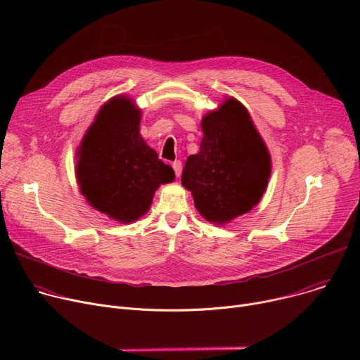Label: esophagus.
Wrapping results in <instances>:
<instances>
[{"instance_id": "obj_1", "label": "esophagus", "mask_w": 360, "mask_h": 360, "mask_svg": "<svg viewBox=\"0 0 360 360\" xmlns=\"http://www.w3.org/2000/svg\"><path fill=\"white\" fill-rule=\"evenodd\" d=\"M172 168H174V171H175V175H176V176H181V172H182V162H181L179 160L172 162Z\"/></svg>"}]
</instances>
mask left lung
I'll return each instance as SVG.
<instances>
[{
    "label": "left lung",
    "mask_w": 360,
    "mask_h": 360,
    "mask_svg": "<svg viewBox=\"0 0 360 360\" xmlns=\"http://www.w3.org/2000/svg\"><path fill=\"white\" fill-rule=\"evenodd\" d=\"M199 152L184 167L182 185L210 222L225 224L258 203L271 176V157L246 108L225 101L202 120Z\"/></svg>",
    "instance_id": "1"
}]
</instances>
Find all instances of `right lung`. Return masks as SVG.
<instances>
[{
	"label": "right lung",
	"mask_w": 360,
	"mask_h": 360,
	"mask_svg": "<svg viewBox=\"0 0 360 360\" xmlns=\"http://www.w3.org/2000/svg\"><path fill=\"white\" fill-rule=\"evenodd\" d=\"M141 112L117 96L101 108L78 149L77 178L92 207L120 222L142 217L174 169L139 135Z\"/></svg>",
	"instance_id": "1"
}]
</instances>
